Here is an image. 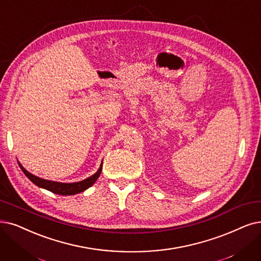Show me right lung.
Wrapping results in <instances>:
<instances>
[{"label": "right lung", "mask_w": 261, "mask_h": 261, "mask_svg": "<svg viewBox=\"0 0 261 261\" xmlns=\"http://www.w3.org/2000/svg\"><path fill=\"white\" fill-rule=\"evenodd\" d=\"M18 164H19L20 168H21V170L28 176V179L31 182H33L35 185L40 187V189H45L49 192H52V193L58 194V195H64V196L76 195V194H79L81 192H85L86 190H88L89 187H91L98 179V176L101 173V167H102V162H101L98 170L94 174L89 176V178H87L85 180L79 181V182H74V183H62V182H56V181L41 179V178H39V176H36L31 172H29L27 169H24L23 166L19 162H18Z\"/></svg>", "instance_id": "obj_1"}]
</instances>
